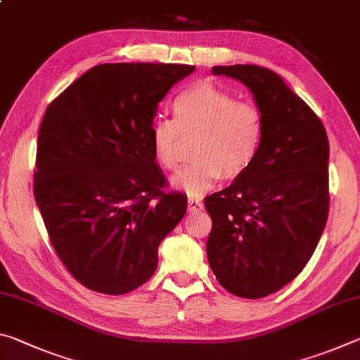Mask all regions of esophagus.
<instances>
[{"instance_id":"esophagus-1","label":"esophagus","mask_w":360,"mask_h":360,"mask_svg":"<svg viewBox=\"0 0 360 360\" xmlns=\"http://www.w3.org/2000/svg\"><path fill=\"white\" fill-rule=\"evenodd\" d=\"M187 203H188V211H191V212H198V211L203 210V203L200 202L198 198H191V197H188Z\"/></svg>"}]
</instances>
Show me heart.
<instances>
[{
    "label": "heart",
    "mask_w": 360,
    "mask_h": 360,
    "mask_svg": "<svg viewBox=\"0 0 360 360\" xmlns=\"http://www.w3.org/2000/svg\"><path fill=\"white\" fill-rule=\"evenodd\" d=\"M173 112L174 119L160 115L152 122L150 148L157 165L173 172L186 141L193 139L195 160L172 179L178 191L200 197L221 178H240L257 158L265 122L255 103L203 81L176 96Z\"/></svg>",
    "instance_id": "obj_1"
}]
</instances>
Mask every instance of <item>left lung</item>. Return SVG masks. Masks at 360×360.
<instances>
[{
    "label": "left lung",
    "mask_w": 360,
    "mask_h": 360,
    "mask_svg": "<svg viewBox=\"0 0 360 360\" xmlns=\"http://www.w3.org/2000/svg\"><path fill=\"white\" fill-rule=\"evenodd\" d=\"M251 90L264 141L251 168L210 195L206 254L219 284L262 298L289 284L311 259L328 214V139L313 109L271 70L214 66Z\"/></svg>",
    "instance_id": "obj_1"
}]
</instances>
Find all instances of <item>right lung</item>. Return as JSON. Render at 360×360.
<instances>
[{"mask_svg":"<svg viewBox=\"0 0 360 360\" xmlns=\"http://www.w3.org/2000/svg\"><path fill=\"white\" fill-rule=\"evenodd\" d=\"M195 66L103 63L47 106L36 150L34 200L72 276L108 295L154 275L158 246L187 211L165 193L150 127L157 105Z\"/></svg>","mask_w":360,"mask_h":360,"instance_id":"1","label":"right lung"}]
</instances>
